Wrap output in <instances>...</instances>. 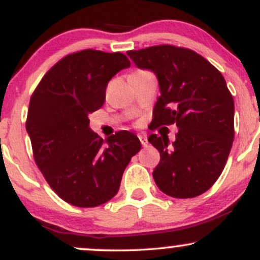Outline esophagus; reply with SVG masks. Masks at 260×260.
Returning a JSON list of instances; mask_svg holds the SVG:
<instances>
[{
	"label": "esophagus",
	"mask_w": 260,
	"mask_h": 260,
	"mask_svg": "<svg viewBox=\"0 0 260 260\" xmlns=\"http://www.w3.org/2000/svg\"><path fill=\"white\" fill-rule=\"evenodd\" d=\"M139 140H140V143H142V145L143 147H147L148 145V139H147V136H145V134H139Z\"/></svg>",
	"instance_id": "1"
}]
</instances>
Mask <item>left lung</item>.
Returning a JSON list of instances; mask_svg holds the SVG:
<instances>
[{"instance_id": "8db88e82", "label": "left lung", "mask_w": 260, "mask_h": 260, "mask_svg": "<svg viewBox=\"0 0 260 260\" xmlns=\"http://www.w3.org/2000/svg\"><path fill=\"white\" fill-rule=\"evenodd\" d=\"M127 55L159 80L153 129L178 127L172 145L166 134L148 138L160 153L155 183L174 198L203 194L221 175L234 143L235 104L225 78L208 59L184 47L159 45Z\"/></svg>"}]
</instances>
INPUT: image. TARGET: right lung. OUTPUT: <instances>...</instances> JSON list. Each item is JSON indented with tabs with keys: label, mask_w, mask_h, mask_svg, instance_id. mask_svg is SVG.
<instances>
[{
	"label": "right lung",
	"mask_w": 260,
	"mask_h": 260,
	"mask_svg": "<svg viewBox=\"0 0 260 260\" xmlns=\"http://www.w3.org/2000/svg\"><path fill=\"white\" fill-rule=\"evenodd\" d=\"M129 66L121 52L71 53L30 98L25 127L35 162L59 198L76 207H98L117 194L124 169L142 147L128 131L103 139L89 128V113L104 105L107 83Z\"/></svg>",
	"instance_id": "obj_1"
}]
</instances>
